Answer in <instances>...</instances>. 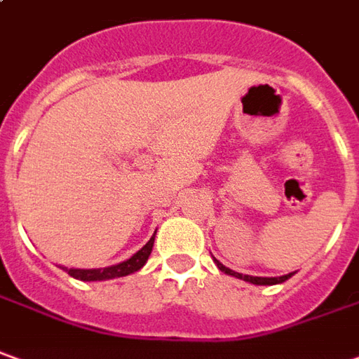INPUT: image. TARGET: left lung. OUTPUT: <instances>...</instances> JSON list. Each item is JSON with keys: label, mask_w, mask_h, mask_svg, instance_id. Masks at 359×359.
<instances>
[{"label": "left lung", "mask_w": 359, "mask_h": 359, "mask_svg": "<svg viewBox=\"0 0 359 359\" xmlns=\"http://www.w3.org/2000/svg\"><path fill=\"white\" fill-rule=\"evenodd\" d=\"M214 263L218 265V269L222 273H226V275H231V277H236V279H243V281L253 283V285H279V283H285L287 279H291L294 273H289V275H283V277H253V275H241L238 271H231L230 267H226V265H222L218 259H214Z\"/></svg>", "instance_id": "8db88e82"}]
</instances>
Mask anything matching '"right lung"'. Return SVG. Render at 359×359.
Returning <instances> with one entry per match:
<instances>
[{
	"label": "right lung",
	"mask_w": 359,
	"mask_h": 359,
	"mask_svg": "<svg viewBox=\"0 0 359 359\" xmlns=\"http://www.w3.org/2000/svg\"><path fill=\"white\" fill-rule=\"evenodd\" d=\"M153 243H155V233L153 238L137 251L133 253L129 259L121 263H116V265H109V267H104V269H74V267H62L58 265L62 271H67L70 277H74L78 281H108V279H118V277H126V275H131V273L139 271L145 263H147L149 255L153 251Z\"/></svg>",
	"instance_id": "1"
}]
</instances>
